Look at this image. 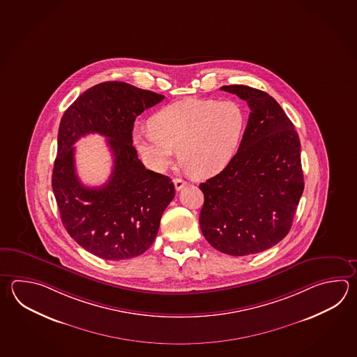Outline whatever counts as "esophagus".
<instances>
[{
  "label": "esophagus",
  "instance_id": "34e87169",
  "mask_svg": "<svg viewBox=\"0 0 357 357\" xmlns=\"http://www.w3.org/2000/svg\"><path fill=\"white\" fill-rule=\"evenodd\" d=\"M187 184V182H184L183 179H181V178H175L174 179V185H175V190H182L183 187Z\"/></svg>",
  "mask_w": 357,
  "mask_h": 357
}]
</instances>
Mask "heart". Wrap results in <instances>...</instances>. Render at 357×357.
Segmentation results:
<instances>
[{
  "label": "heart",
  "mask_w": 357,
  "mask_h": 357,
  "mask_svg": "<svg viewBox=\"0 0 357 357\" xmlns=\"http://www.w3.org/2000/svg\"><path fill=\"white\" fill-rule=\"evenodd\" d=\"M147 131L133 133V142L149 167L162 172L174 151L183 169L196 179L222 172L241 144L245 116L233 100L187 99L155 113Z\"/></svg>",
  "instance_id": "b5f03b06"
}]
</instances>
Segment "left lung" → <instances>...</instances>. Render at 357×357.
Segmentation results:
<instances>
[{
  "mask_svg": "<svg viewBox=\"0 0 357 357\" xmlns=\"http://www.w3.org/2000/svg\"><path fill=\"white\" fill-rule=\"evenodd\" d=\"M221 90L238 95L250 109L238 153L220 173L199 184V226L206 241L230 255H255L290 231L304 175L300 139L280 104L245 85Z\"/></svg>",
  "mask_w": 357,
  "mask_h": 357,
  "instance_id": "obj_1",
  "label": "left lung"
}]
</instances>
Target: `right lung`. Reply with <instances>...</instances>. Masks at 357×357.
I'll use <instances>...</instances> for the list:
<instances>
[{"mask_svg":"<svg viewBox=\"0 0 357 357\" xmlns=\"http://www.w3.org/2000/svg\"><path fill=\"white\" fill-rule=\"evenodd\" d=\"M165 96L121 81L88 89L66 110L52 188L67 233L89 253L108 261L145 253L159 231L160 218L174 198V184L146 169L132 145L136 116ZM89 132L107 137L114 170L102 188H85L75 174L74 142Z\"/></svg>","mask_w":357,"mask_h":357,"instance_id":"add662e5","label":"right lung"}]
</instances>
